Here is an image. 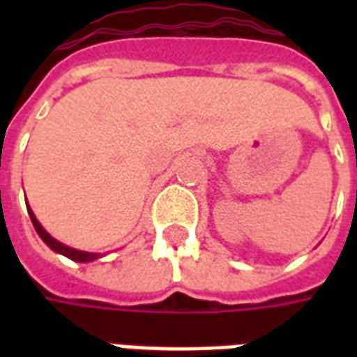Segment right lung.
<instances>
[{"instance_id":"obj_1","label":"right lung","mask_w":357,"mask_h":357,"mask_svg":"<svg viewBox=\"0 0 357 357\" xmlns=\"http://www.w3.org/2000/svg\"><path fill=\"white\" fill-rule=\"evenodd\" d=\"M26 208H28V214H30V220H32V224H34V229L38 231V235L42 237L43 243H45L51 250H55V252H59V255L70 258V260H74V262H93V260H97V258H101V255H97V252H84V250H76V248L66 247V245H63V243H59L57 239H53L50 233L43 229L42 224L36 220L34 212H32V208H30L28 204H26Z\"/></svg>"}]
</instances>
